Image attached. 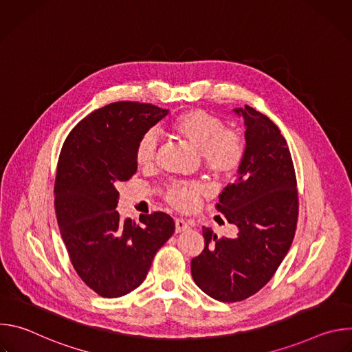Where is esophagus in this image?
<instances>
[{"mask_svg":"<svg viewBox=\"0 0 352 352\" xmlns=\"http://www.w3.org/2000/svg\"><path fill=\"white\" fill-rule=\"evenodd\" d=\"M186 230H189V224L182 219H177L175 220V232H182Z\"/></svg>","mask_w":352,"mask_h":352,"instance_id":"obj_1","label":"esophagus"}]
</instances>
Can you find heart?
<instances>
[{
  "mask_svg": "<svg viewBox=\"0 0 352 352\" xmlns=\"http://www.w3.org/2000/svg\"><path fill=\"white\" fill-rule=\"evenodd\" d=\"M170 131L178 138L197 148L205 167L216 177L227 178L232 175L243 157V142L241 136L230 129H224L223 122L204 111L190 110L177 117L170 124ZM159 138L156 132H146L136 146V162L147 167L153 164ZM208 189L199 184H174L166 193L167 202L181 212H190L197 205Z\"/></svg>",
  "mask_w": 352,
  "mask_h": 352,
  "instance_id": "obj_1",
  "label": "heart"
}]
</instances>
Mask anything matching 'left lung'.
<instances>
[{
    "label": "left lung",
    "instance_id": "left-lung-1",
    "mask_svg": "<svg viewBox=\"0 0 352 352\" xmlns=\"http://www.w3.org/2000/svg\"><path fill=\"white\" fill-rule=\"evenodd\" d=\"M232 111L243 120L245 148L217 210L238 232L217 238L204 227L205 249L190 262L196 285L221 302L246 299L267 284L288 252L298 220L295 171L280 129L249 106Z\"/></svg>",
    "mask_w": 352,
    "mask_h": 352
}]
</instances>
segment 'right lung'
I'll use <instances>...</instances> for the list:
<instances>
[{"mask_svg": "<svg viewBox=\"0 0 352 352\" xmlns=\"http://www.w3.org/2000/svg\"><path fill=\"white\" fill-rule=\"evenodd\" d=\"M168 114L152 104L111 103L85 117L63 146L54 189L60 232L78 276L104 298L138 288L174 234L166 213L140 216L136 224L116 210L117 185L136 173L140 138Z\"/></svg>", "mask_w": 352, "mask_h": 352, "instance_id": "add662e5", "label": "right lung"}]
</instances>
